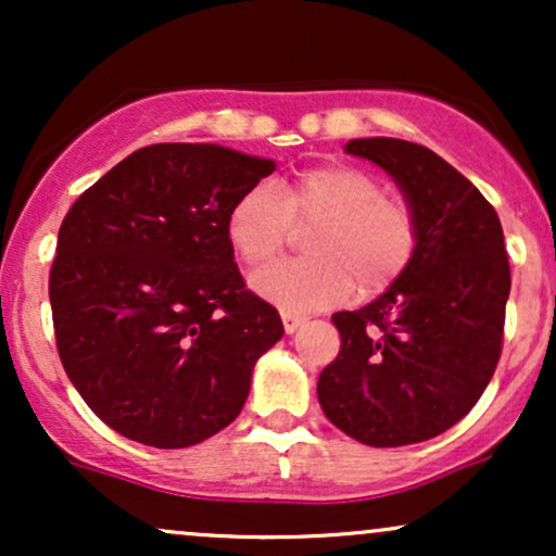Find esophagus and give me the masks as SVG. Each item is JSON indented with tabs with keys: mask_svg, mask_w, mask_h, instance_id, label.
<instances>
[{
	"mask_svg": "<svg viewBox=\"0 0 556 556\" xmlns=\"http://www.w3.org/2000/svg\"><path fill=\"white\" fill-rule=\"evenodd\" d=\"M282 324H285L287 334H295V331L305 324V316H298V314H290V311H282Z\"/></svg>",
	"mask_w": 556,
	"mask_h": 556,
	"instance_id": "34e87169",
	"label": "esophagus"
}]
</instances>
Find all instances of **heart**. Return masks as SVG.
Segmentation results:
<instances>
[{
    "mask_svg": "<svg viewBox=\"0 0 556 556\" xmlns=\"http://www.w3.org/2000/svg\"><path fill=\"white\" fill-rule=\"evenodd\" d=\"M295 225L314 227L305 240L311 256L274 264L251 279L261 298L290 314L342 303L355 285L361 295H379L416 256L410 208L348 164L303 169L282 188L251 185L229 208L227 235L248 266H261L282 251Z\"/></svg>",
    "mask_w": 556,
    "mask_h": 556,
    "instance_id": "b5f03b06",
    "label": "heart"
}]
</instances>
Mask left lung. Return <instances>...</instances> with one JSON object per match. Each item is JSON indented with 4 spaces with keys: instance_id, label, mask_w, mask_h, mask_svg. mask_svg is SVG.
Listing matches in <instances>:
<instances>
[{
    "instance_id": "left-lung-1",
    "label": "left lung",
    "mask_w": 556,
    "mask_h": 556,
    "mask_svg": "<svg viewBox=\"0 0 556 556\" xmlns=\"http://www.w3.org/2000/svg\"><path fill=\"white\" fill-rule=\"evenodd\" d=\"M344 151L397 182L418 245L384 295L331 316L342 348L318 376V402L361 444L426 442L468 416L500 363L509 298L500 216L426 146L355 138Z\"/></svg>"
}]
</instances>
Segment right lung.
Here are the masks:
<instances>
[{
  "instance_id": "right-lung-1",
  "label": "right lung",
  "mask_w": 556,
  "mask_h": 556,
  "mask_svg": "<svg viewBox=\"0 0 556 556\" xmlns=\"http://www.w3.org/2000/svg\"><path fill=\"white\" fill-rule=\"evenodd\" d=\"M274 167L214 143L146 146L62 222L49 274L60 361L86 405L132 442L180 450L214 437L282 340L227 235L232 203Z\"/></svg>"
}]
</instances>
